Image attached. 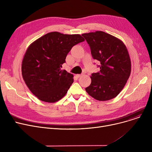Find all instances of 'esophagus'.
I'll return each mask as SVG.
<instances>
[{
    "label": "esophagus",
    "mask_w": 152,
    "mask_h": 152,
    "mask_svg": "<svg viewBox=\"0 0 152 152\" xmlns=\"http://www.w3.org/2000/svg\"><path fill=\"white\" fill-rule=\"evenodd\" d=\"M81 76H82V75H76V76L77 77H81Z\"/></svg>",
    "instance_id": "obj_1"
}]
</instances>
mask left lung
Segmentation results:
<instances>
[{"label": "left lung", "mask_w": 152, "mask_h": 152, "mask_svg": "<svg viewBox=\"0 0 152 152\" xmlns=\"http://www.w3.org/2000/svg\"><path fill=\"white\" fill-rule=\"evenodd\" d=\"M82 36L91 47L93 58L101 64L100 71L91 76L86 92L99 101L116 97L131 75V62L126 46L121 40L101 31Z\"/></svg>", "instance_id": "obj_1"}]
</instances>
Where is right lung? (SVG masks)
I'll return each mask as SVG.
<instances>
[{"mask_svg": "<svg viewBox=\"0 0 152 152\" xmlns=\"http://www.w3.org/2000/svg\"><path fill=\"white\" fill-rule=\"evenodd\" d=\"M84 40L80 34L55 31L29 45L22 60L21 73L27 87L38 99L54 103L66 94L74 81L73 75L61 68L71 48Z\"/></svg>", "mask_w": 152, "mask_h": 152, "instance_id": "obj_1", "label": "right lung"}]
</instances>
